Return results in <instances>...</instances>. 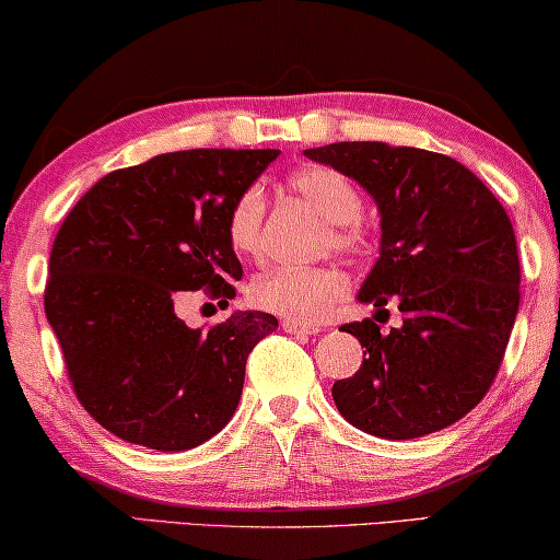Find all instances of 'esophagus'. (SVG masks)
<instances>
[{"mask_svg": "<svg viewBox=\"0 0 560 560\" xmlns=\"http://www.w3.org/2000/svg\"><path fill=\"white\" fill-rule=\"evenodd\" d=\"M281 327L287 334H319V329H316V327H308V324H299V322H291V319L281 322Z\"/></svg>", "mask_w": 560, "mask_h": 560, "instance_id": "34e87169", "label": "esophagus"}]
</instances>
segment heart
Instances as JSON below:
<instances>
[{
    "label": "heart",
    "instance_id": "b5f03b06",
    "mask_svg": "<svg viewBox=\"0 0 560 560\" xmlns=\"http://www.w3.org/2000/svg\"><path fill=\"white\" fill-rule=\"evenodd\" d=\"M291 190L331 221L334 246L357 252L366 241L362 196L352 178L329 165H306L289 178ZM266 198L258 186L246 188L233 200L226 215V236L233 252L256 258L264 252ZM349 281L331 266H273L248 283V302L264 312L299 324H319L345 302Z\"/></svg>",
    "mask_w": 560,
    "mask_h": 560
}]
</instances>
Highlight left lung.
<instances>
[{
	"label": "left lung",
	"instance_id": "8db88e82",
	"mask_svg": "<svg viewBox=\"0 0 560 560\" xmlns=\"http://www.w3.org/2000/svg\"><path fill=\"white\" fill-rule=\"evenodd\" d=\"M374 198L382 215L380 258L360 302L402 327L345 324L364 347L354 377L331 397L354 428L385 440L438 432L488 395L521 304L513 223L486 183L455 158L387 143H331L304 150ZM389 314V312H387Z\"/></svg>",
	"mask_w": 560,
	"mask_h": 560
}]
</instances>
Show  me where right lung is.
<instances>
[{
	"instance_id": "1",
	"label": "right lung",
	"mask_w": 560,
	"mask_h": 560,
	"mask_svg": "<svg viewBox=\"0 0 560 560\" xmlns=\"http://www.w3.org/2000/svg\"><path fill=\"white\" fill-rule=\"evenodd\" d=\"M279 150L196 148L100 178L57 231L45 314L80 405L115 438L163 453L223 430L246 360L279 327L236 312L211 329L175 314L183 291L229 306L244 277L226 236L233 200Z\"/></svg>"
}]
</instances>
